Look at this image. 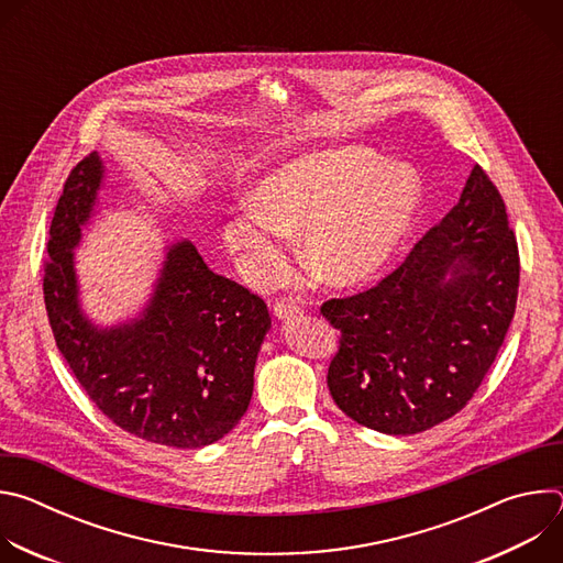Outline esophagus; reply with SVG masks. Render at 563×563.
<instances>
[{
	"instance_id": "esophagus-1",
	"label": "esophagus",
	"mask_w": 563,
	"mask_h": 563,
	"mask_svg": "<svg viewBox=\"0 0 563 563\" xmlns=\"http://www.w3.org/2000/svg\"><path fill=\"white\" fill-rule=\"evenodd\" d=\"M300 311H302V305L296 298H278L276 305H274V313L278 318H289V316L300 313Z\"/></svg>"
}]
</instances>
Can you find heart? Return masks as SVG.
Segmentation results:
<instances>
[{
    "mask_svg": "<svg viewBox=\"0 0 563 563\" xmlns=\"http://www.w3.org/2000/svg\"><path fill=\"white\" fill-rule=\"evenodd\" d=\"M421 207L415 169L391 165L365 146L318 151L263 176L247 209L220 229L224 252L252 285L283 267V235L300 229L307 265L345 285L376 272L396 250Z\"/></svg>",
    "mask_w": 563,
    "mask_h": 563,
    "instance_id": "1",
    "label": "heart"
}]
</instances>
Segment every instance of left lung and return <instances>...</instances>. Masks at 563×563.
Wrapping results in <instances>:
<instances>
[{
	"mask_svg": "<svg viewBox=\"0 0 563 563\" xmlns=\"http://www.w3.org/2000/svg\"><path fill=\"white\" fill-rule=\"evenodd\" d=\"M519 247L499 189L474 165L459 202L372 289L320 305L341 332L334 404L394 437L426 432L486 378L512 323Z\"/></svg>",
	"mask_w": 563,
	"mask_h": 563,
	"instance_id": "left-lung-1",
	"label": "left lung"
}]
</instances>
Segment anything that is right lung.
<instances>
[{
    "label": "right lung",
    "mask_w": 563,
    "mask_h": 563,
    "mask_svg": "<svg viewBox=\"0 0 563 563\" xmlns=\"http://www.w3.org/2000/svg\"><path fill=\"white\" fill-rule=\"evenodd\" d=\"M100 183L98 153L79 159L51 220L44 302L55 345L96 408L124 432L176 450L216 443L250 408L258 350L272 325L267 305L213 274L183 240L169 250L142 318L93 328L77 305L70 250Z\"/></svg>",
    "instance_id": "1"
}]
</instances>
